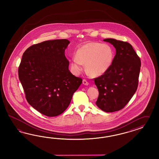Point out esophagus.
<instances>
[{"instance_id":"1","label":"esophagus","mask_w":159,"mask_h":159,"mask_svg":"<svg viewBox=\"0 0 159 159\" xmlns=\"http://www.w3.org/2000/svg\"><path fill=\"white\" fill-rule=\"evenodd\" d=\"M83 83L84 85H86V86L89 85V82H87L86 79H83Z\"/></svg>"}]
</instances>
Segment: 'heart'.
<instances>
[{
    "mask_svg": "<svg viewBox=\"0 0 159 159\" xmlns=\"http://www.w3.org/2000/svg\"><path fill=\"white\" fill-rule=\"evenodd\" d=\"M114 57L112 48L108 44L90 42L79 48L76 58L72 61V67L77 72L85 65L87 73L91 76H98L106 72L112 65Z\"/></svg>",
    "mask_w": 159,
    "mask_h": 159,
    "instance_id": "b5f03b06",
    "label": "heart"
}]
</instances>
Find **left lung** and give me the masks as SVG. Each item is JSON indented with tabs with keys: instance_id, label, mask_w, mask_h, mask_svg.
<instances>
[{
	"instance_id": "8db88e82",
	"label": "left lung",
	"mask_w": 159,
	"mask_h": 159,
	"mask_svg": "<svg viewBox=\"0 0 159 159\" xmlns=\"http://www.w3.org/2000/svg\"><path fill=\"white\" fill-rule=\"evenodd\" d=\"M116 48V54L110 67L94 79L99 92L96 105L101 110L112 112L122 109L137 90L141 62L130 43L107 39Z\"/></svg>"
}]
</instances>
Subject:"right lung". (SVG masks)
Instances as JSON below:
<instances>
[{
    "instance_id": "obj_1",
    "label": "right lung",
    "mask_w": 159,
    "mask_h": 159,
    "mask_svg": "<svg viewBox=\"0 0 159 159\" xmlns=\"http://www.w3.org/2000/svg\"><path fill=\"white\" fill-rule=\"evenodd\" d=\"M66 39L36 43L24 52L18 69L27 102L44 116L61 114L69 105L82 78L73 75L65 50Z\"/></svg>"
}]
</instances>
